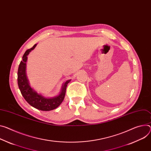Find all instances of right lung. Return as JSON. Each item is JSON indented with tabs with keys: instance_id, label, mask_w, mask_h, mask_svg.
I'll return each mask as SVG.
<instances>
[{
	"instance_id": "right-lung-1",
	"label": "right lung",
	"mask_w": 151,
	"mask_h": 151,
	"mask_svg": "<svg viewBox=\"0 0 151 151\" xmlns=\"http://www.w3.org/2000/svg\"><path fill=\"white\" fill-rule=\"evenodd\" d=\"M36 46L37 44L32 48L27 50L23 55V60L21 61L18 68V86L23 98L32 106L42 111H50L57 108L62 103L65 97L67 86L71 80L70 79L65 82L62 86L61 91L59 95L53 98H46L42 94L37 93V91L32 88L29 86L26 74V63L28 58L27 56L34 49Z\"/></svg>"
}]
</instances>
